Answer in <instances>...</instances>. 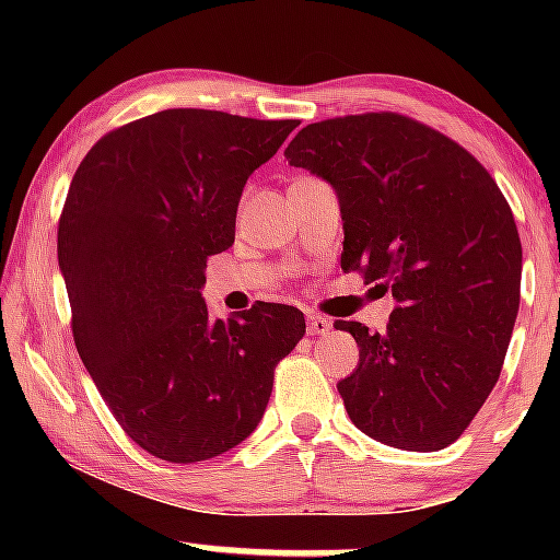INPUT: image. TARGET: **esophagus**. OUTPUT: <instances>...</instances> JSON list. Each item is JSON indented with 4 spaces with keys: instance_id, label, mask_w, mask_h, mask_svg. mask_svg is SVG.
Segmentation results:
<instances>
[{
    "instance_id": "esophagus-1",
    "label": "esophagus",
    "mask_w": 560,
    "mask_h": 560,
    "mask_svg": "<svg viewBox=\"0 0 560 560\" xmlns=\"http://www.w3.org/2000/svg\"><path fill=\"white\" fill-rule=\"evenodd\" d=\"M331 329V320L326 316H320V313H307V334H313V337H324V334H329Z\"/></svg>"
}]
</instances>
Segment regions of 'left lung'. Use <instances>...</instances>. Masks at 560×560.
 <instances>
[{
    "instance_id": "left-lung-1",
    "label": "left lung",
    "mask_w": 560,
    "mask_h": 560,
    "mask_svg": "<svg viewBox=\"0 0 560 560\" xmlns=\"http://www.w3.org/2000/svg\"><path fill=\"white\" fill-rule=\"evenodd\" d=\"M284 158L337 189L345 271L397 300L382 334L334 320L361 347L337 384L350 421L413 453L453 445L498 384L522 300L503 191L458 141L400 113L311 124Z\"/></svg>"
}]
</instances>
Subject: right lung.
Instances as JSON below:
<instances>
[{
	"label": "right lung",
	"instance_id": "right-lung-1",
	"mask_svg": "<svg viewBox=\"0 0 560 560\" xmlns=\"http://www.w3.org/2000/svg\"><path fill=\"white\" fill-rule=\"evenodd\" d=\"M294 128L176 107L113 128L70 182L57 260L75 350L124 432L168 464L247 440L305 334L292 305L213 320L199 294L210 255L234 244L249 173Z\"/></svg>",
	"mask_w": 560,
	"mask_h": 560
}]
</instances>
